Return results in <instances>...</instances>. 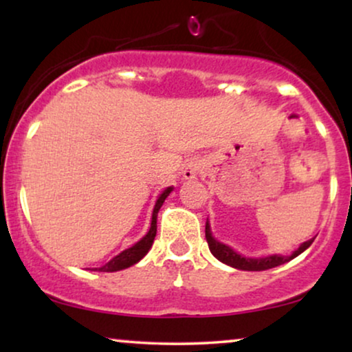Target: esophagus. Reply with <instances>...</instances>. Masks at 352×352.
Listing matches in <instances>:
<instances>
[{"label":"esophagus","mask_w":352,"mask_h":352,"mask_svg":"<svg viewBox=\"0 0 352 352\" xmlns=\"http://www.w3.org/2000/svg\"><path fill=\"white\" fill-rule=\"evenodd\" d=\"M200 170H201L200 160H197V158H190V160L184 165V168H182V176H184V179H195Z\"/></svg>","instance_id":"obj_1"}]
</instances>
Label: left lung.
I'll return each instance as SVG.
<instances>
[{
	"label": "left lung",
	"mask_w": 352,
	"mask_h": 352,
	"mask_svg": "<svg viewBox=\"0 0 352 352\" xmlns=\"http://www.w3.org/2000/svg\"><path fill=\"white\" fill-rule=\"evenodd\" d=\"M205 237H206V242H208L210 252L213 253L214 258H218L221 263L228 264V266H230V267L242 269V271H266V269L277 267V266H280V264L290 261V259H293V258H296L298 254H301L306 248L311 247L312 242H314V239H311V240H307V242L301 243L300 248H298L296 252H293L290 256L271 254V256H264V258H245V256H242V254L235 253L232 248L228 247V245L218 242V240L211 235L208 221H206V224H205Z\"/></svg>",
	"instance_id": "left-lung-1"
}]
</instances>
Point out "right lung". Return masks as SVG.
Listing matches in <instances>:
<instances>
[{
  "label": "right lung",
  "mask_w": 352,
  "mask_h": 352,
  "mask_svg": "<svg viewBox=\"0 0 352 352\" xmlns=\"http://www.w3.org/2000/svg\"><path fill=\"white\" fill-rule=\"evenodd\" d=\"M173 187H168L160 194L158 197L157 201H155V206H153V211H152V223H151V229H148V232L144 235V237L139 240L138 243H134L131 248L124 250L120 254H117L113 259H110L107 264H104L102 267H94L91 269V271H98V272H115V271H122V269H126L129 266H133V264H136L141 261V259L146 256L148 250H151L152 243H153V239H155L157 235V214H158V210L162 208L163 201L168 195L171 194Z\"/></svg>",
  "instance_id": "obj_1"
}]
</instances>
